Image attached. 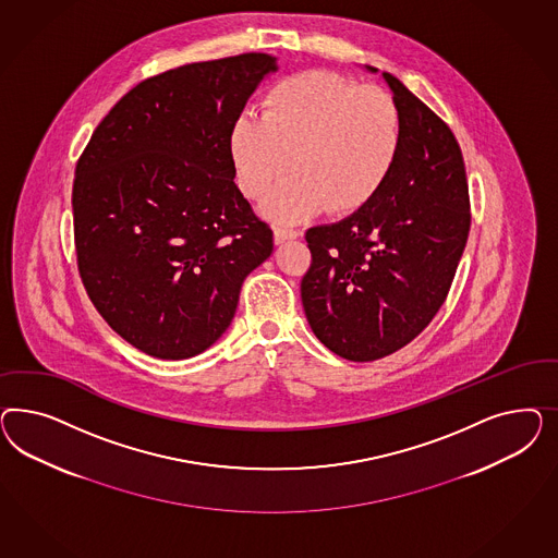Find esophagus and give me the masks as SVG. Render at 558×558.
I'll use <instances>...</instances> for the list:
<instances>
[{
	"mask_svg": "<svg viewBox=\"0 0 558 558\" xmlns=\"http://www.w3.org/2000/svg\"><path fill=\"white\" fill-rule=\"evenodd\" d=\"M301 235H303L301 231L288 229V227H276V229H274V241H276V243H284L288 239H299Z\"/></svg>",
	"mask_w": 558,
	"mask_h": 558,
	"instance_id": "1",
	"label": "esophagus"
}]
</instances>
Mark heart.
I'll use <instances>...</instances> for the list:
<instances>
[{"instance_id": "obj_1", "label": "heart", "mask_w": 558, "mask_h": 558, "mask_svg": "<svg viewBox=\"0 0 558 558\" xmlns=\"http://www.w3.org/2000/svg\"><path fill=\"white\" fill-rule=\"evenodd\" d=\"M401 149V114L380 87L311 71L282 80L264 98L262 119L239 117L229 155L241 192L257 201L293 159L295 173L268 193L262 213L296 222L325 206L362 210L385 186Z\"/></svg>"}]
</instances>
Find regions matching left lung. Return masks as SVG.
Instances as JSON below:
<instances>
[{"label": "left lung", "mask_w": 558, "mask_h": 558, "mask_svg": "<svg viewBox=\"0 0 558 558\" xmlns=\"http://www.w3.org/2000/svg\"><path fill=\"white\" fill-rule=\"evenodd\" d=\"M383 77L401 114L389 180L362 210L306 231V322L352 362L385 357L422 333L446 301L471 229L457 136L395 75Z\"/></svg>", "instance_id": "left-lung-1"}]
</instances>
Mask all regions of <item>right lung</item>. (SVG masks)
Here are the masks:
<instances>
[{"instance_id": "add662e5", "label": "right lung", "mask_w": 558, "mask_h": 558, "mask_svg": "<svg viewBox=\"0 0 558 558\" xmlns=\"http://www.w3.org/2000/svg\"><path fill=\"white\" fill-rule=\"evenodd\" d=\"M276 57L245 52L149 77L122 96L73 182L77 268L120 338L161 360L203 354L274 252L239 192L231 126Z\"/></svg>"}]
</instances>
